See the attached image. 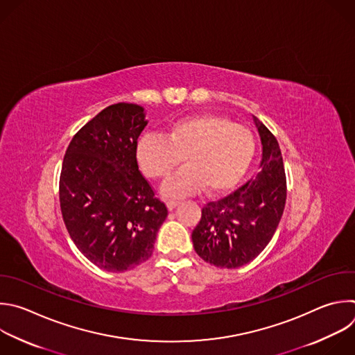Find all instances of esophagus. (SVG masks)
<instances>
[{
    "label": "esophagus",
    "instance_id": "obj_1",
    "mask_svg": "<svg viewBox=\"0 0 355 355\" xmlns=\"http://www.w3.org/2000/svg\"><path fill=\"white\" fill-rule=\"evenodd\" d=\"M166 205H167L168 210H174V209L180 205V200H177V199H168V200L166 202Z\"/></svg>",
    "mask_w": 355,
    "mask_h": 355
}]
</instances>
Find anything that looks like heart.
<instances>
[{"mask_svg":"<svg viewBox=\"0 0 355 355\" xmlns=\"http://www.w3.org/2000/svg\"><path fill=\"white\" fill-rule=\"evenodd\" d=\"M255 153L251 131L227 118L203 112L175 121L160 135H145L137 146L142 171L153 178H167L182 162L187 164L162 188L166 196H185L206 188L221 193L247 173Z\"/></svg>","mask_w":355,"mask_h":355,"instance_id":"b5f03b06","label":"heart"}]
</instances>
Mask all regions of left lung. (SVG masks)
<instances>
[{
	"instance_id": "left-lung-1",
	"label": "left lung",
	"mask_w": 355,
	"mask_h": 355,
	"mask_svg": "<svg viewBox=\"0 0 355 355\" xmlns=\"http://www.w3.org/2000/svg\"><path fill=\"white\" fill-rule=\"evenodd\" d=\"M254 121L262 142L258 174L205 205L192 231L196 254L217 268L237 269L254 261L270 243L284 210L287 185L279 142L258 118Z\"/></svg>"
}]
</instances>
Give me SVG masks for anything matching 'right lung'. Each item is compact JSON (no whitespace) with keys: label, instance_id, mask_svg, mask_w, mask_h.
I'll list each match as a JSON object with an SVG mask.
<instances>
[{"label":"right lung","instance_id":"obj_1","mask_svg":"<svg viewBox=\"0 0 355 355\" xmlns=\"http://www.w3.org/2000/svg\"><path fill=\"white\" fill-rule=\"evenodd\" d=\"M146 125L144 107L108 105L75 134L64 156L65 227L76 248L107 272L146 262L168 214L138 167V138Z\"/></svg>","mask_w":355,"mask_h":355}]
</instances>
